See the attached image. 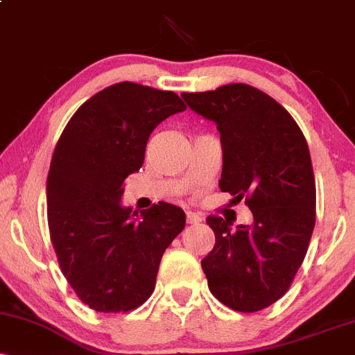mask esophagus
Segmentation results:
<instances>
[{
    "label": "esophagus",
    "mask_w": 355,
    "mask_h": 355,
    "mask_svg": "<svg viewBox=\"0 0 355 355\" xmlns=\"http://www.w3.org/2000/svg\"><path fill=\"white\" fill-rule=\"evenodd\" d=\"M202 222V217L200 215L193 214V211H187V223H191V225H195V223Z\"/></svg>",
    "instance_id": "obj_1"
}]
</instances>
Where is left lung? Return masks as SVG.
<instances>
[{"label": "left lung", "mask_w": 355, "mask_h": 355, "mask_svg": "<svg viewBox=\"0 0 355 355\" xmlns=\"http://www.w3.org/2000/svg\"><path fill=\"white\" fill-rule=\"evenodd\" d=\"M215 121L223 150L218 187L245 198L252 225L210 215L215 247L202 260L209 288L232 311L257 312L282 297L302 266L315 225V178L302 130L282 105L245 83L183 93Z\"/></svg>", "instance_id": "obj_1"}]
</instances>
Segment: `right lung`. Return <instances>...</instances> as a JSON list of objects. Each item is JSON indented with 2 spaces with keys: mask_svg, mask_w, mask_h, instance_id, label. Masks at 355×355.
Returning <instances> with one entry per match:
<instances>
[{
  "mask_svg": "<svg viewBox=\"0 0 355 355\" xmlns=\"http://www.w3.org/2000/svg\"><path fill=\"white\" fill-rule=\"evenodd\" d=\"M183 110L173 92L121 81L85 101L55 146L46 180L51 243L68 284L93 311L140 307L162 255L185 229V211L172 203L138 217L120 202L153 130Z\"/></svg>",
  "mask_w": 355,
  "mask_h": 355,
  "instance_id": "add662e5",
  "label": "right lung"
}]
</instances>
